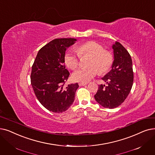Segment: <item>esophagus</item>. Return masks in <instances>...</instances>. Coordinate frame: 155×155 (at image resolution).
<instances>
[{
  "instance_id": "1",
  "label": "esophagus",
  "mask_w": 155,
  "mask_h": 155,
  "mask_svg": "<svg viewBox=\"0 0 155 155\" xmlns=\"http://www.w3.org/2000/svg\"><path fill=\"white\" fill-rule=\"evenodd\" d=\"M78 85H79L80 86H84V85H87V83H84V82H80V83L78 84Z\"/></svg>"
}]
</instances>
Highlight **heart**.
<instances>
[{"mask_svg": "<svg viewBox=\"0 0 155 155\" xmlns=\"http://www.w3.org/2000/svg\"><path fill=\"white\" fill-rule=\"evenodd\" d=\"M75 51L71 49L64 56V63L70 69L73 70L78 68L80 58L90 56L91 59L88 64L91 67L79 69L73 73L72 78L74 81L89 82L97 75L98 71L100 74H104L108 71L113 65L114 58L112 53L104 50L103 46L96 42L82 43L76 47Z\"/></svg>", "mask_w": 155, "mask_h": 155, "instance_id": "heart-1", "label": "heart"}]
</instances>
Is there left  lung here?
Returning <instances> with one entry per match:
<instances>
[{"label": "left lung", "mask_w": 155, "mask_h": 155, "mask_svg": "<svg viewBox=\"0 0 155 155\" xmlns=\"http://www.w3.org/2000/svg\"><path fill=\"white\" fill-rule=\"evenodd\" d=\"M114 61L111 70L102 78L106 83L99 85L96 101L106 108H115L123 103L129 95L134 81L132 61L130 54L120 43L112 46Z\"/></svg>", "instance_id": "obj_1"}]
</instances>
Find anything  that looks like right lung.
Listing matches in <instances>:
<instances>
[{"mask_svg": "<svg viewBox=\"0 0 155 155\" xmlns=\"http://www.w3.org/2000/svg\"><path fill=\"white\" fill-rule=\"evenodd\" d=\"M75 38H56L40 49L32 65L31 84L39 102L47 110L62 113L73 104L77 83L64 85L70 73L65 68L66 49Z\"/></svg>", "mask_w": 155, "mask_h": 155, "instance_id": "1", "label": "right lung"}]
</instances>
